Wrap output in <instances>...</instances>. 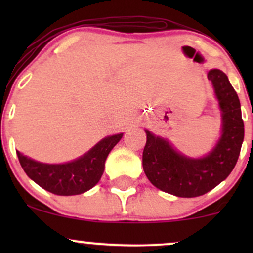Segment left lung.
I'll use <instances>...</instances> for the list:
<instances>
[{
  "mask_svg": "<svg viewBox=\"0 0 253 253\" xmlns=\"http://www.w3.org/2000/svg\"><path fill=\"white\" fill-rule=\"evenodd\" d=\"M207 77L213 84L222 119L221 136L207 156H183L167 139L145 130V175L156 188L178 197L201 196L215 188L232 172L242 149L244 121L236 90L221 70L211 69Z\"/></svg>",
  "mask_w": 253,
  "mask_h": 253,
  "instance_id": "left-lung-1",
  "label": "left lung"
}]
</instances>
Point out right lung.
<instances>
[{"mask_svg": "<svg viewBox=\"0 0 253 253\" xmlns=\"http://www.w3.org/2000/svg\"><path fill=\"white\" fill-rule=\"evenodd\" d=\"M124 133L103 138L85 155L65 164H45L16 151L22 169L37 184L52 194L78 195L91 189L101 179L104 162Z\"/></svg>", "mask_w": 253, "mask_h": 253, "instance_id": "obj_1", "label": "right lung"}]
</instances>
